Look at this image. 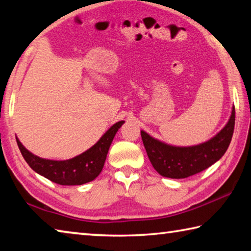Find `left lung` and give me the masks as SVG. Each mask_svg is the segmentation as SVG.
Here are the masks:
<instances>
[{
  "instance_id": "1",
  "label": "left lung",
  "mask_w": 251,
  "mask_h": 251,
  "mask_svg": "<svg viewBox=\"0 0 251 251\" xmlns=\"http://www.w3.org/2000/svg\"><path fill=\"white\" fill-rule=\"evenodd\" d=\"M235 106L227 124L205 143L180 147L156 139L140 130L141 139L152 167L159 175L171 179H184L201 172L224 156L233 137Z\"/></svg>"
}]
</instances>
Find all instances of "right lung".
Returning <instances> with one entry per match:
<instances>
[{
  "mask_svg": "<svg viewBox=\"0 0 251 251\" xmlns=\"http://www.w3.org/2000/svg\"><path fill=\"white\" fill-rule=\"evenodd\" d=\"M117 122L86 151L68 160H50L40 158L27 150L16 137L23 157L38 175L60 185H81L93 181L101 173L112 141L117 130L124 124Z\"/></svg>",
  "mask_w": 251,
  "mask_h": 251,
  "instance_id": "right-lung-1",
  "label": "right lung"
}]
</instances>
